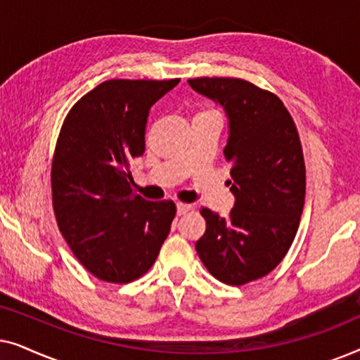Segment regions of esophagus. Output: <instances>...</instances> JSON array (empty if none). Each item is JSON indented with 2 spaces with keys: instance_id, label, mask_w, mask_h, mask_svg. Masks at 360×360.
Masks as SVG:
<instances>
[{
  "instance_id": "obj_1",
  "label": "esophagus",
  "mask_w": 360,
  "mask_h": 360,
  "mask_svg": "<svg viewBox=\"0 0 360 360\" xmlns=\"http://www.w3.org/2000/svg\"><path fill=\"white\" fill-rule=\"evenodd\" d=\"M191 208H193V206H191V205H185V203H176V214L181 216V214L188 213V211H190Z\"/></svg>"
}]
</instances>
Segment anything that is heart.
<instances>
[{
	"instance_id": "obj_1",
	"label": "heart",
	"mask_w": 360,
	"mask_h": 360,
	"mask_svg": "<svg viewBox=\"0 0 360 360\" xmlns=\"http://www.w3.org/2000/svg\"><path fill=\"white\" fill-rule=\"evenodd\" d=\"M205 112H210V111H205Z\"/></svg>"
}]
</instances>
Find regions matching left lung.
I'll return each instance as SVG.
<instances>
[{
  "label": "left lung",
  "instance_id": "left-lung-1",
  "mask_svg": "<svg viewBox=\"0 0 360 360\" xmlns=\"http://www.w3.org/2000/svg\"><path fill=\"white\" fill-rule=\"evenodd\" d=\"M196 93L228 117L226 162L234 206L228 218L201 208L195 244L219 282L244 285L277 267L292 245L304 205V160L297 126L272 93L239 78H193Z\"/></svg>",
  "mask_w": 360,
  "mask_h": 360
}]
</instances>
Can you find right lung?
Segmentation results:
<instances>
[{"label": "right lung", "instance_id": "1", "mask_svg": "<svg viewBox=\"0 0 360 360\" xmlns=\"http://www.w3.org/2000/svg\"><path fill=\"white\" fill-rule=\"evenodd\" d=\"M180 80H108L72 108L52 162L60 233L88 272L127 283L155 262L170 233L174 201L132 191L129 167L146 149L149 110Z\"/></svg>", "mask_w": 360, "mask_h": 360}]
</instances>
